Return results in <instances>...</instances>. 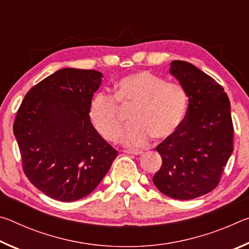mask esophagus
<instances>
[{
  "label": "esophagus",
  "mask_w": 249,
  "mask_h": 249,
  "mask_svg": "<svg viewBox=\"0 0 249 249\" xmlns=\"http://www.w3.org/2000/svg\"><path fill=\"white\" fill-rule=\"evenodd\" d=\"M124 153L130 154V155H142V151L140 149H127V150H124Z\"/></svg>",
  "instance_id": "1"
}]
</instances>
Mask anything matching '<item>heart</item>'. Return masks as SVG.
Here are the masks:
<instances>
[{
    "mask_svg": "<svg viewBox=\"0 0 249 249\" xmlns=\"http://www.w3.org/2000/svg\"><path fill=\"white\" fill-rule=\"evenodd\" d=\"M113 89L114 98L98 92L89 104L91 123L107 141H114L122 126L116 102L135 105L129 116L132 125L120 135V141L127 146L145 145L151 136L157 140L172 136L187 115L188 94L184 88L167 83L148 71L125 75L117 80Z\"/></svg>",
    "mask_w": 249,
    "mask_h": 249,
    "instance_id": "obj_1",
    "label": "heart"
}]
</instances>
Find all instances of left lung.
<instances>
[{
  "mask_svg": "<svg viewBox=\"0 0 249 249\" xmlns=\"http://www.w3.org/2000/svg\"><path fill=\"white\" fill-rule=\"evenodd\" d=\"M169 72L189 107L180 128L156 147L162 165L153 181L167 196L191 200L216 188L233 153L231 103L223 87L192 64L175 60Z\"/></svg>",
  "mask_w": 249,
  "mask_h": 249,
  "instance_id": "8db88e82",
  "label": "left lung"
}]
</instances>
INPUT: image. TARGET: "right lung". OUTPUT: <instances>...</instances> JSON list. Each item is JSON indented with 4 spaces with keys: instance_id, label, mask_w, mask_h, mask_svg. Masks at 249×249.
<instances>
[{
    "instance_id": "obj_1",
    "label": "right lung",
    "mask_w": 249,
    "mask_h": 249,
    "mask_svg": "<svg viewBox=\"0 0 249 249\" xmlns=\"http://www.w3.org/2000/svg\"><path fill=\"white\" fill-rule=\"evenodd\" d=\"M102 77L96 70H58L28 91L18 111L13 132L23 170L54 200L72 202L90 195L117 156L89 119Z\"/></svg>"
}]
</instances>
